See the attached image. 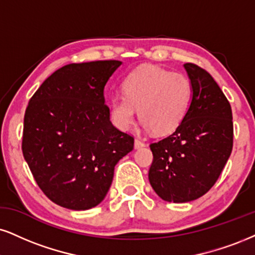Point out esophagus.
<instances>
[{"label":"esophagus","instance_id":"34e87169","mask_svg":"<svg viewBox=\"0 0 255 255\" xmlns=\"http://www.w3.org/2000/svg\"><path fill=\"white\" fill-rule=\"evenodd\" d=\"M143 146H145V143H144L143 140H140L139 138H136V139H134V147H136V149H139V147Z\"/></svg>","mask_w":255,"mask_h":255}]
</instances>
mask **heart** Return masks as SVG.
<instances>
[{
	"label": "heart",
	"instance_id": "heart-1",
	"mask_svg": "<svg viewBox=\"0 0 255 255\" xmlns=\"http://www.w3.org/2000/svg\"><path fill=\"white\" fill-rule=\"evenodd\" d=\"M124 96L111 100L113 122L128 128L139 119L156 134L170 133L183 119L193 99L189 78L156 66H142L123 83Z\"/></svg>",
	"mask_w": 255,
	"mask_h": 255
}]
</instances>
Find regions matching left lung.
Listing matches in <instances>:
<instances>
[{
  "mask_svg": "<svg viewBox=\"0 0 255 255\" xmlns=\"http://www.w3.org/2000/svg\"><path fill=\"white\" fill-rule=\"evenodd\" d=\"M193 86L189 110L178 128L150 144L149 181L161 199L183 203L210 190L233 149V115L228 99L208 72L184 64Z\"/></svg>",
  "mask_w": 255,
  "mask_h": 255,
  "instance_id": "1",
  "label": "left lung"
}]
</instances>
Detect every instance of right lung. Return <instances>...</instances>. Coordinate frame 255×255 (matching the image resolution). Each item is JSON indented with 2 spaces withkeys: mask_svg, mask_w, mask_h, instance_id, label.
I'll return each instance as SVG.
<instances>
[{
  "mask_svg": "<svg viewBox=\"0 0 255 255\" xmlns=\"http://www.w3.org/2000/svg\"><path fill=\"white\" fill-rule=\"evenodd\" d=\"M118 60L70 64L43 81L26 109L22 152L40 189L72 210L99 204L133 136L110 122L104 87Z\"/></svg>",
  "mask_w": 255,
  "mask_h": 255,
  "instance_id": "1",
  "label": "right lung"
}]
</instances>
